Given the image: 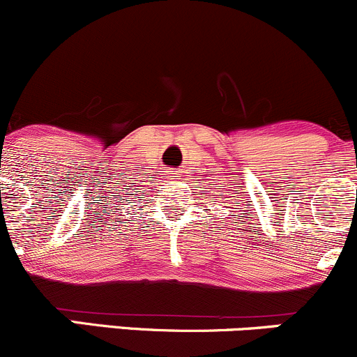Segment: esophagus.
<instances>
[{
    "mask_svg": "<svg viewBox=\"0 0 357 357\" xmlns=\"http://www.w3.org/2000/svg\"><path fill=\"white\" fill-rule=\"evenodd\" d=\"M166 178L169 179V181H176V179H179V172L178 171H167Z\"/></svg>",
    "mask_w": 357,
    "mask_h": 357,
    "instance_id": "34e87169",
    "label": "esophagus"
}]
</instances>
